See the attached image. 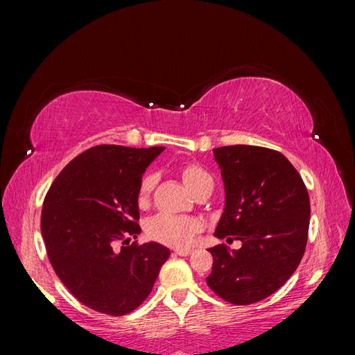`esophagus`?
Masks as SVG:
<instances>
[{
	"label": "esophagus",
	"instance_id": "esophagus-1",
	"mask_svg": "<svg viewBox=\"0 0 355 355\" xmlns=\"http://www.w3.org/2000/svg\"><path fill=\"white\" fill-rule=\"evenodd\" d=\"M175 253L178 256H189L192 253V250H189V249H187V250H175Z\"/></svg>",
	"mask_w": 355,
	"mask_h": 355
}]
</instances>
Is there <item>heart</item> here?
Masks as SVG:
<instances>
[{
    "mask_svg": "<svg viewBox=\"0 0 355 355\" xmlns=\"http://www.w3.org/2000/svg\"><path fill=\"white\" fill-rule=\"evenodd\" d=\"M182 180L185 182L188 189L196 192L206 184H213L211 176L201 166L189 163L180 168ZM155 187V175L146 173L139 182L137 188V202L144 206L151 198L153 189ZM201 231V223L192 218L175 216V214H158L148 223L146 232L153 240L166 244L176 249H185L194 241L196 235Z\"/></svg>",
    "mask_w": 355,
    "mask_h": 355,
    "instance_id": "heart-1",
    "label": "heart"
}]
</instances>
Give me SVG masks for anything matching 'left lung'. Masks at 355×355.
<instances>
[{
  "label": "left lung",
  "instance_id": "1",
  "mask_svg": "<svg viewBox=\"0 0 355 355\" xmlns=\"http://www.w3.org/2000/svg\"><path fill=\"white\" fill-rule=\"evenodd\" d=\"M225 185L218 239L240 240L239 250L218 244L207 286L234 305H250L277 292L302 259L309 197L302 178L278 151L232 145L213 149Z\"/></svg>",
  "mask_w": 355,
  "mask_h": 355
}]
</instances>
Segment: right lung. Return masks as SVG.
<instances>
[{"label":"right lung","mask_w":355,"mask_h":355,"mask_svg":"<svg viewBox=\"0 0 355 355\" xmlns=\"http://www.w3.org/2000/svg\"><path fill=\"white\" fill-rule=\"evenodd\" d=\"M163 146L98 145L63 168L41 211L53 270L81 304L125 315L151 293L170 250L155 241L130 244L141 232L137 188Z\"/></svg>","instance_id":"add662e5"}]
</instances>
